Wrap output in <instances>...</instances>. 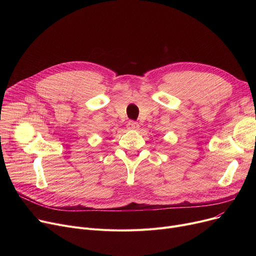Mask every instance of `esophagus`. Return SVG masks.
<instances>
[{"instance_id":"34e87169","label":"esophagus","mask_w":256,"mask_h":256,"mask_svg":"<svg viewBox=\"0 0 256 256\" xmlns=\"http://www.w3.org/2000/svg\"><path fill=\"white\" fill-rule=\"evenodd\" d=\"M140 126L138 122H136V121H130V122L128 124V128L130 130H139Z\"/></svg>"}]
</instances>
